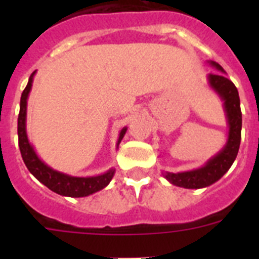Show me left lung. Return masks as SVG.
Masks as SVG:
<instances>
[{
	"label": "left lung",
	"mask_w": 259,
	"mask_h": 259,
	"mask_svg": "<svg viewBox=\"0 0 259 259\" xmlns=\"http://www.w3.org/2000/svg\"><path fill=\"white\" fill-rule=\"evenodd\" d=\"M210 65L214 66L217 70L224 72L221 65L210 62ZM209 84L215 92L218 93L222 98L227 116V123L230 127L228 131L227 143L223 149L217 155L209 159L206 163L200 168L185 172H166V178L171 184L183 187L188 189H198L209 187L212 183L218 182L224 174L230 170L233 161L236 159L237 153L240 148V140H241V109H240V97L237 88L230 79L224 76L223 74H209Z\"/></svg>",
	"instance_id": "left-lung-1"
}]
</instances>
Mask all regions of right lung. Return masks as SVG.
I'll return each mask as SVG.
<instances>
[{"mask_svg": "<svg viewBox=\"0 0 259 259\" xmlns=\"http://www.w3.org/2000/svg\"><path fill=\"white\" fill-rule=\"evenodd\" d=\"M36 71L32 72L29 76L28 84L24 88L20 97V110L19 116H18V139H19V149L22 154L23 161L26 163L29 172L35 176L36 179L44 185H47L50 191L56 192L61 196H67V197H85L89 194L96 193L101 191L111 182L115 170H109L107 172L97 176H87V178H77V176H71L67 174L59 172L57 170H53L52 167L45 164L41 161L36 152L33 150V146L29 144L28 137L26 131V116H27V98L32 88V81H33V75ZM127 127H124L119 134V139L116 145L120 144L122 139L124 137Z\"/></svg>", "mask_w": 259, "mask_h": 259, "instance_id": "right-lung-1", "label": "right lung"}]
</instances>
